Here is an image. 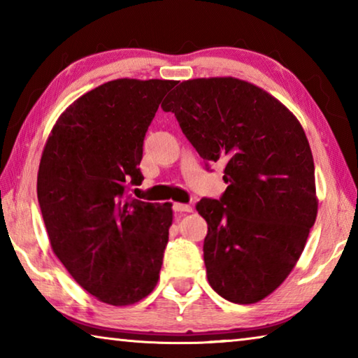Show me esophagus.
Listing matches in <instances>:
<instances>
[{
	"mask_svg": "<svg viewBox=\"0 0 358 358\" xmlns=\"http://www.w3.org/2000/svg\"><path fill=\"white\" fill-rule=\"evenodd\" d=\"M172 208H173L175 213H191V211H192L191 205L180 203V202H175V203L172 205Z\"/></svg>",
	"mask_w": 358,
	"mask_h": 358,
	"instance_id": "esophagus-1",
	"label": "esophagus"
}]
</instances>
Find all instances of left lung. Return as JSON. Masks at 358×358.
Listing matches in <instances>:
<instances>
[{"label": "left lung", "mask_w": 358, "mask_h": 358, "mask_svg": "<svg viewBox=\"0 0 358 358\" xmlns=\"http://www.w3.org/2000/svg\"><path fill=\"white\" fill-rule=\"evenodd\" d=\"M229 185L196 205L208 224L210 286L240 305L265 299L292 271L317 216L314 161L301 124L273 96L234 77L181 82L162 102Z\"/></svg>", "instance_id": "1"}]
</instances>
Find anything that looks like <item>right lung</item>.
<instances>
[{"mask_svg":"<svg viewBox=\"0 0 358 358\" xmlns=\"http://www.w3.org/2000/svg\"><path fill=\"white\" fill-rule=\"evenodd\" d=\"M175 80L118 78L66 108L42 151L38 201L57 257L96 299L132 305L155 289L172 205L128 196L143 138Z\"/></svg>","mask_w":358,"mask_h":358,"instance_id":"add662e5","label":"right lung"}]
</instances>
